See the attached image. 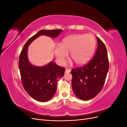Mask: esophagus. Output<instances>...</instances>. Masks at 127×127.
Listing matches in <instances>:
<instances>
[{"mask_svg": "<svg viewBox=\"0 0 127 127\" xmlns=\"http://www.w3.org/2000/svg\"><path fill=\"white\" fill-rule=\"evenodd\" d=\"M70 69H66V70H65V72L66 73H69L70 72Z\"/></svg>", "mask_w": 127, "mask_h": 127, "instance_id": "1", "label": "esophagus"}]
</instances>
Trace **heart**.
Returning a JSON list of instances; mask_svg holds the SVG:
<instances>
[{
	"mask_svg": "<svg viewBox=\"0 0 127 127\" xmlns=\"http://www.w3.org/2000/svg\"><path fill=\"white\" fill-rule=\"evenodd\" d=\"M95 37L90 34L70 35L64 37L61 45H56L55 53L60 64H64L70 52V59L76 64H86L93 55L96 47Z\"/></svg>",
	"mask_w": 127,
	"mask_h": 127,
	"instance_id": "obj_1",
	"label": "heart"
}]
</instances>
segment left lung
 <instances>
[{"instance_id":"obj_1","label":"left lung","mask_w":127,"mask_h":127,"mask_svg":"<svg viewBox=\"0 0 127 127\" xmlns=\"http://www.w3.org/2000/svg\"><path fill=\"white\" fill-rule=\"evenodd\" d=\"M97 41V49L93 58L84 66L71 71L73 91L77 97L84 101L93 98L101 92L109 70L106 48L98 37Z\"/></svg>"}]
</instances>
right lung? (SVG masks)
<instances>
[{
  "instance_id": "obj_1",
  "label": "right lung",
  "mask_w": 127,
  "mask_h": 127,
  "mask_svg": "<svg viewBox=\"0 0 127 127\" xmlns=\"http://www.w3.org/2000/svg\"><path fill=\"white\" fill-rule=\"evenodd\" d=\"M62 30H42L28 40L23 48L18 61L21 81L24 90L31 96L40 102L50 99L57 91L58 80L63 77L65 68L53 62L43 67L34 66L30 63L27 51L28 46L42 35L56 37Z\"/></svg>"
}]
</instances>
